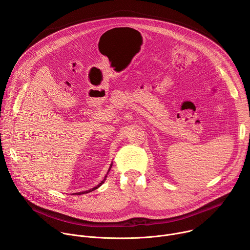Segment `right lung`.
Instances as JSON below:
<instances>
[{
  "instance_id": "right-lung-1",
  "label": "right lung",
  "mask_w": 250,
  "mask_h": 250,
  "mask_svg": "<svg viewBox=\"0 0 250 250\" xmlns=\"http://www.w3.org/2000/svg\"><path fill=\"white\" fill-rule=\"evenodd\" d=\"M111 167H112V165H111ZM111 167H110V169H111ZM110 169H109V171H110ZM106 177V176H105ZM105 177H104V179L98 185V186H96L95 188H93V189H91V190H88V191H85V192H80V193H76L77 195H81V194H87V193H90V192H92V191H94V190H96V189H98L104 182V180H105Z\"/></svg>"
}]
</instances>
